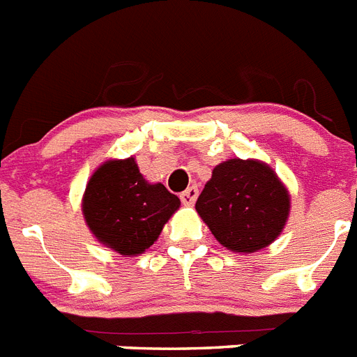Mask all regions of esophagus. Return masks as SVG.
Returning <instances> with one entry per match:
<instances>
[{
	"label": "esophagus",
	"instance_id": "1",
	"mask_svg": "<svg viewBox=\"0 0 357 357\" xmlns=\"http://www.w3.org/2000/svg\"><path fill=\"white\" fill-rule=\"evenodd\" d=\"M179 197H181L183 205H187V206L194 205V202L197 199V188L196 187H188L185 192H181V196H179Z\"/></svg>",
	"mask_w": 357,
	"mask_h": 357
}]
</instances>
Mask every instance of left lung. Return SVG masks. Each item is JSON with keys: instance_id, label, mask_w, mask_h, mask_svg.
Returning <instances> with one entry per match:
<instances>
[{"instance_id": "1", "label": "left lung", "mask_w": 357, "mask_h": 357, "mask_svg": "<svg viewBox=\"0 0 357 357\" xmlns=\"http://www.w3.org/2000/svg\"><path fill=\"white\" fill-rule=\"evenodd\" d=\"M196 211L225 248L252 254L283 232L290 194L271 165L232 158L215 165Z\"/></svg>"}]
</instances>
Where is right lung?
<instances>
[{
    "instance_id": "right-lung-1",
    "label": "right lung",
    "mask_w": 357,
    "mask_h": 357,
    "mask_svg": "<svg viewBox=\"0 0 357 357\" xmlns=\"http://www.w3.org/2000/svg\"><path fill=\"white\" fill-rule=\"evenodd\" d=\"M181 202L165 185L149 183L136 158L107 160L92 172L82 212L94 238L125 257L139 256L158 241Z\"/></svg>"
}]
</instances>
